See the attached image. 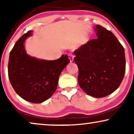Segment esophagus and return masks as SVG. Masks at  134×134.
Masks as SVG:
<instances>
[{
  "mask_svg": "<svg viewBox=\"0 0 134 134\" xmlns=\"http://www.w3.org/2000/svg\"><path fill=\"white\" fill-rule=\"evenodd\" d=\"M68 57L69 60H70V62H72L73 60H74V55H73L72 54H69Z\"/></svg>",
  "mask_w": 134,
  "mask_h": 134,
  "instance_id": "obj_1",
  "label": "esophagus"
}]
</instances>
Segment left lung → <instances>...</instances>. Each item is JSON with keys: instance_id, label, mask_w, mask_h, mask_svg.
<instances>
[{"instance_id": "left-lung-1", "label": "left lung", "mask_w": 134, "mask_h": 134, "mask_svg": "<svg viewBox=\"0 0 134 134\" xmlns=\"http://www.w3.org/2000/svg\"><path fill=\"white\" fill-rule=\"evenodd\" d=\"M97 39L91 40L74 51L78 66V82L87 94L99 98L120 87L126 71L124 47L111 31L100 25Z\"/></svg>"}]
</instances>
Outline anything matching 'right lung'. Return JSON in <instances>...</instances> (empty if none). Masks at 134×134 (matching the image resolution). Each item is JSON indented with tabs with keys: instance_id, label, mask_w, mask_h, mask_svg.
Listing matches in <instances>:
<instances>
[{
	"instance_id": "right-lung-1",
	"label": "right lung",
	"mask_w": 134,
	"mask_h": 134,
	"mask_svg": "<svg viewBox=\"0 0 134 134\" xmlns=\"http://www.w3.org/2000/svg\"><path fill=\"white\" fill-rule=\"evenodd\" d=\"M31 32L24 34L11 51L8 77L19 96L32 103H41L55 91L59 76L70 61L66 54L52 61L38 60L27 55L24 43Z\"/></svg>"
}]
</instances>
